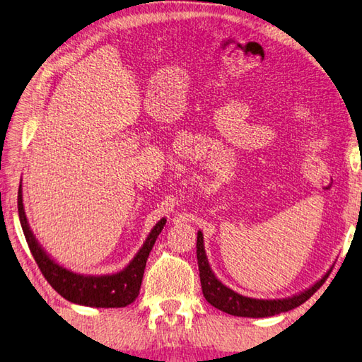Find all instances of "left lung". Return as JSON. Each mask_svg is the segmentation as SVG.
<instances>
[{
	"mask_svg": "<svg viewBox=\"0 0 362 362\" xmlns=\"http://www.w3.org/2000/svg\"><path fill=\"white\" fill-rule=\"evenodd\" d=\"M197 259H198V270H200V281H202V291L208 303L214 308L220 309L226 314L238 315V317H252V319H259V317H272L281 313H287L291 309H295L300 305H303L311 295L319 289V287L325 283L323 275L319 281L313 284L309 289L300 292L297 295L287 298H278V300H262V298H252L245 297L239 292L233 291L231 287L225 286L214 274L208 256L204 252V240L203 233H197Z\"/></svg>",
	"mask_w": 362,
	"mask_h": 362,
	"instance_id": "left-lung-1",
	"label": "left lung"
}]
</instances>
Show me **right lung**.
I'll list each match as a JSON object with an SVG mask.
<instances>
[{
  "label": "right lung",
  "instance_id": "add662e5",
  "mask_svg": "<svg viewBox=\"0 0 362 362\" xmlns=\"http://www.w3.org/2000/svg\"><path fill=\"white\" fill-rule=\"evenodd\" d=\"M18 216L28 247L51 287L71 303L90 308H124L137 298L146 259H148L154 242H156L158 235L167 222V218L162 217L153 226L150 234L146 235L144 245L139 248L136 256L132 257L123 270L110 275H84L76 274V272L59 264L35 239L25 212L21 184L18 187Z\"/></svg>",
  "mask_w": 362,
  "mask_h": 362
}]
</instances>
